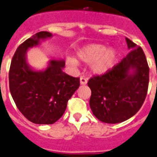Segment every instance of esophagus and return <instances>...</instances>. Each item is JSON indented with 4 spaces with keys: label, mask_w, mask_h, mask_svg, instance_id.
I'll list each match as a JSON object with an SVG mask.
<instances>
[{
    "label": "esophagus",
    "mask_w": 157,
    "mask_h": 157,
    "mask_svg": "<svg viewBox=\"0 0 157 157\" xmlns=\"http://www.w3.org/2000/svg\"><path fill=\"white\" fill-rule=\"evenodd\" d=\"M87 82V79L84 77H81L80 78V83L82 85H85Z\"/></svg>",
    "instance_id": "obj_1"
}]
</instances>
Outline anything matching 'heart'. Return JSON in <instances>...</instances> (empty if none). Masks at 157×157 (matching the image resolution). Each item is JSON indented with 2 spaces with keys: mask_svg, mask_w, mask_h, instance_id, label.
<instances>
[{
  "mask_svg": "<svg viewBox=\"0 0 157 157\" xmlns=\"http://www.w3.org/2000/svg\"><path fill=\"white\" fill-rule=\"evenodd\" d=\"M77 57L83 63H90V68L93 74L103 75L115 65L117 59V52L113 49H107L105 45L93 43L78 50ZM66 61L72 67L77 65V60L72 57H68Z\"/></svg>",
  "mask_w": 157,
  "mask_h": 157,
  "instance_id": "b5f03b06",
  "label": "heart"
}]
</instances>
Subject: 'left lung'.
<instances>
[{
  "label": "left lung",
  "instance_id": "8db88e82",
  "mask_svg": "<svg viewBox=\"0 0 157 157\" xmlns=\"http://www.w3.org/2000/svg\"><path fill=\"white\" fill-rule=\"evenodd\" d=\"M130 52L108 72L94 75L87 85L92 91L90 107L98 120L108 124L125 121L135 115L146 99L149 66L143 50L126 38ZM130 68L135 70L129 75Z\"/></svg>",
  "mask_w": 157,
  "mask_h": 157
}]
</instances>
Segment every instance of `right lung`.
Wrapping results in <instances>:
<instances>
[{
	"mask_svg": "<svg viewBox=\"0 0 157 157\" xmlns=\"http://www.w3.org/2000/svg\"><path fill=\"white\" fill-rule=\"evenodd\" d=\"M52 37L49 32L37 33L17 48L9 71L10 91L17 108L29 121L37 124H52L65 113L68 101L79 87V78L62 71L63 60H52L47 70H30L25 54L40 39Z\"/></svg>",
	"mask_w": 157,
	"mask_h": 157,
	"instance_id": "right-lung-1",
	"label": "right lung"
}]
</instances>
